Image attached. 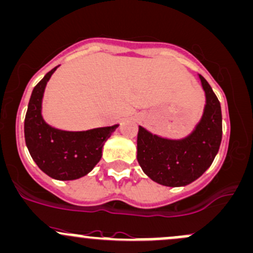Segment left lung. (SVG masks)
Returning a JSON list of instances; mask_svg holds the SVG:
<instances>
[{
	"instance_id": "1",
	"label": "left lung",
	"mask_w": 253,
	"mask_h": 253,
	"mask_svg": "<svg viewBox=\"0 0 253 253\" xmlns=\"http://www.w3.org/2000/svg\"><path fill=\"white\" fill-rule=\"evenodd\" d=\"M207 104L196 129L184 139H166L139 126L137 160L150 179L177 187L191 184L211 166L222 139L221 104L211 86L199 76Z\"/></svg>"
}]
</instances>
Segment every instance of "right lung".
I'll use <instances>...</instances> for the list:
<instances>
[{
  "label": "right lung",
  "instance_id": "obj_1",
  "mask_svg": "<svg viewBox=\"0 0 253 253\" xmlns=\"http://www.w3.org/2000/svg\"><path fill=\"white\" fill-rule=\"evenodd\" d=\"M35 86L25 116V141L30 155L46 175L57 180H74L92 170L102 157V148L119 125L82 132L61 131L42 118V98L51 74Z\"/></svg>",
  "mask_w": 253,
  "mask_h": 253
}]
</instances>
